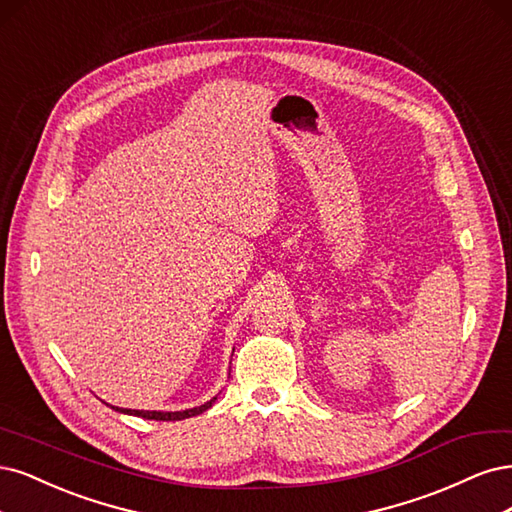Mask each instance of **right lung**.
<instances>
[{"label": "right lung", "mask_w": 512, "mask_h": 512, "mask_svg": "<svg viewBox=\"0 0 512 512\" xmlns=\"http://www.w3.org/2000/svg\"><path fill=\"white\" fill-rule=\"evenodd\" d=\"M214 400H217V395H214L212 400L204 402L202 406H195V408H187V410H131V408H119V406H110L112 410L123 412V415H134V417H142V419H153V421H180V419H189L195 415H202L206 412Z\"/></svg>", "instance_id": "add662e5"}]
</instances>
